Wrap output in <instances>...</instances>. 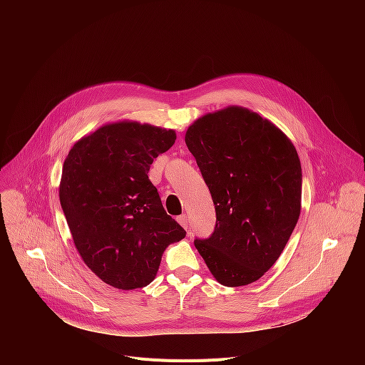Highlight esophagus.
Wrapping results in <instances>:
<instances>
[{
  "mask_svg": "<svg viewBox=\"0 0 365 365\" xmlns=\"http://www.w3.org/2000/svg\"><path fill=\"white\" fill-rule=\"evenodd\" d=\"M176 220H178V222H179L183 228H186V230H187V215H186V214L179 215Z\"/></svg>",
  "mask_w": 365,
  "mask_h": 365,
  "instance_id": "esophagus-1",
  "label": "esophagus"
}]
</instances>
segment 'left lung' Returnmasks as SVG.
Returning a JSON list of instances; mask_svg holds the SVG:
<instances>
[{
    "label": "left lung",
    "instance_id": "8db88e82",
    "mask_svg": "<svg viewBox=\"0 0 365 365\" xmlns=\"http://www.w3.org/2000/svg\"><path fill=\"white\" fill-rule=\"evenodd\" d=\"M185 141L217 212L214 232L195 247L221 284H250L277 262L297 224V151L274 124L242 107L203 115Z\"/></svg>",
    "mask_w": 365,
    "mask_h": 365
}]
</instances>
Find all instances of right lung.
Segmentation results:
<instances>
[{"instance_id":"add662e5","label":"right lung","mask_w":365,"mask_h":365,"mask_svg":"<svg viewBox=\"0 0 365 365\" xmlns=\"http://www.w3.org/2000/svg\"><path fill=\"white\" fill-rule=\"evenodd\" d=\"M175 140L173 130L113 123L75 143L63 163L59 197L75 247L113 287L150 284L165 250L186 235L147 176Z\"/></svg>"}]
</instances>
